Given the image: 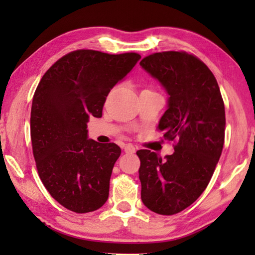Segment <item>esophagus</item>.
<instances>
[{
  "label": "esophagus",
  "mask_w": 255,
  "mask_h": 255,
  "mask_svg": "<svg viewBox=\"0 0 255 255\" xmlns=\"http://www.w3.org/2000/svg\"><path fill=\"white\" fill-rule=\"evenodd\" d=\"M124 150H125V153H127V154H133L136 152V148L133 147L132 145L127 144V145L124 146Z\"/></svg>",
  "instance_id": "1"
}]
</instances>
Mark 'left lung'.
<instances>
[{
	"instance_id": "obj_1",
	"label": "left lung",
	"mask_w": 255,
	"mask_h": 255,
	"mask_svg": "<svg viewBox=\"0 0 255 255\" xmlns=\"http://www.w3.org/2000/svg\"><path fill=\"white\" fill-rule=\"evenodd\" d=\"M139 65L169 94L158 130L165 139H178L174 153L164 159L137 150L141 201L154 213L174 215L200 197L214 174L225 138V107L214 74L196 56L162 51Z\"/></svg>"
}]
</instances>
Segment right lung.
<instances>
[{"label": "right lung", "mask_w": 255, "mask_h": 255, "mask_svg": "<svg viewBox=\"0 0 255 255\" xmlns=\"http://www.w3.org/2000/svg\"><path fill=\"white\" fill-rule=\"evenodd\" d=\"M140 55L80 49L58 59L33 94L30 133L41 182L77 214L91 213L109 197L112 169L122 149L88 138L90 117L100 118L110 90Z\"/></svg>", "instance_id": "right-lung-1"}]
</instances>
